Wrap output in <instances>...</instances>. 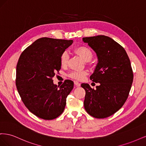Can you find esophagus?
Masks as SVG:
<instances>
[{
    "label": "esophagus",
    "instance_id": "34e87169",
    "mask_svg": "<svg viewBox=\"0 0 146 146\" xmlns=\"http://www.w3.org/2000/svg\"><path fill=\"white\" fill-rule=\"evenodd\" d=\"M74 85H75V86H76V87H79V86H80V83H79V82H78L75 81L74 82Z\"/></svg>",
    "mask_w": 146,
    "mask_h": 146
}]
</instances>
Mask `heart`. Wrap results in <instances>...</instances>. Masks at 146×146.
<instances>
[{
    "mask_svg": "<svg viewBox=\"0 0 146 146\" xmlns=\"http://www.w3.org/2000/svg\"><path fill=\"white\" fill-rule=\"evenodd\" d=\"M77 54L80 55L82 58L85 61H89L91 60L92 57V53L89 48L85 46L78 47L75 50ZM69 59V55L67 52H64L60 58V63L62 66H66L68 63ZM88 74L87 70H72L70 72L68 76L72 79H75L77 80H82L85 78Z\"/></svg>",
    "mask_w": 146,
    "mask_h": 146,
    "instance_id": "obj_1",
    "label": "heart"
}]
</instances>
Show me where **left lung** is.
I'll use <instances>...</instances> for the list:
<instances>
[{
	"instance_id": "8db88e82",
	"label": "left lung",
	"mask_w": 146,
	"mask_h": 146,
	"mask_svg": "<svg viewBox=\"0 0 146 146\" xmlns=\"http://www.w3.org/2000/svg\"><path fill=\"white\" fill-rule=\"evenodd\" d=\"M83 41L96 52L98 58L90 79L100 85L96 89L88 83L81 86L86 92L84 107L92 117L111 116L127 100L133 80L130 61L123 47L104 35L83 38Z\"/></svg>"
}]
</instances>
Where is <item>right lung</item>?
Returning a JSON list of instances; mask_svg holds the SVG:
<instances>
[{
	"label": "right lung",
	"instance_id": "right-lung-1",
	"mask_svg": "<svg viewBox=\"0 0 146 146\" xmlns=\"http://www.w3.org/2000/svg\"><path fill=\"white\" fill-rule=\"evenodd\" d=\"M72 42L41 38L20 55L16 66L17 90L25 107L39 118L52 120L64 111L74 82L66 80L59 86L54 84L52 78L61 69V55Z\"/></svg>",
	"mask_w": 146,
	"mask_h": 146
}]
</instances>
